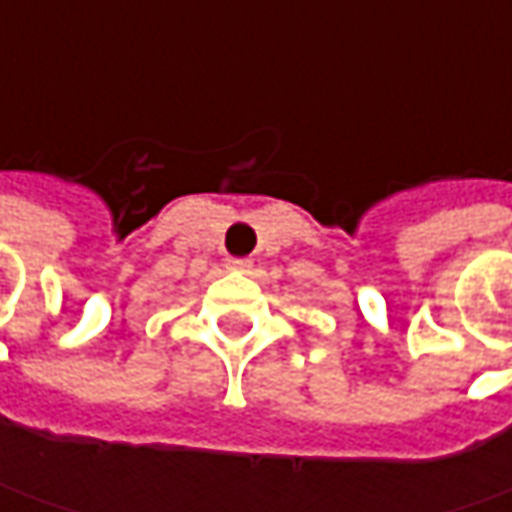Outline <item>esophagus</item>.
Returning a JSON list of instances; mask_svg holds the SVG:
<instances>
[{"mask_svg": "<svg viewBox=\"0 0 512 512\" xmlns=\"http://www.w3.org/2000/svg\"><path fill=\"white\" fill-rule=\"evenodd\" d=\"M227 267H230V270H242V273H245V270L253 267V262H250V259H242V256H230V259H227Z\"/></svg>", "mask_w": 512, "mask_h": 512, "instance_id": "34e87169", "label": "esophagus"}]
</instances>
